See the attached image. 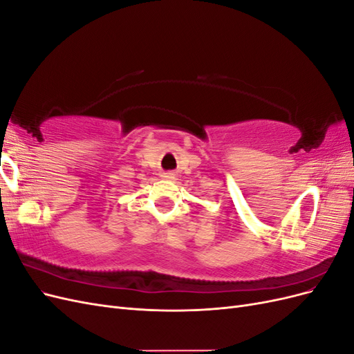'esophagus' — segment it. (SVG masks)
<instances>
[{
  "mask_svg": "<svg viewBox=\"0 0 354 354\" xmlns=\"http://www.w3.org/2000/svg\"><path fill=\"white\" fill-rule=\"evenodd\" d=\"M165 180H174L176 178V174L173 173V171H165V173H162V176H160Z\"/></svg>",
  "mask_w": 354,
  "mask_h": 354,
  "instance_id": "obj_1",
  "label": "esophagus"
}]
</instances>
